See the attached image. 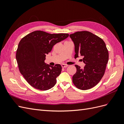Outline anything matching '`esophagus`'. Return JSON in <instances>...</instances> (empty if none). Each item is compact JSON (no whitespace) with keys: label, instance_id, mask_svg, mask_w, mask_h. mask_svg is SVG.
<instances>
[{"label":"esophagus","instance_id":"34e87169","mask_svg":"<svg viewBox=\"0 0 124 124\" xmlns=\"http://www.w3.org/2000/svg\"><path fill=\"white\" fill-rule=\"evenodd\" d=\"M62 68H66V67H68V65H66V64H64V63H62Z\"/></svg>","mask_w":124,"mask_h":124}]
</instances>
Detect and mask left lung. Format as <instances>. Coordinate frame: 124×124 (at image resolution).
Here are the masks:
<instances>
[{
  "label": "left lung",
  "mask_w": 124,
  "mask_h": 124,
  "mask_svg": "<svg viewBox=\"0 0 124 124\" xmlns=\"http://www.w3.org/2000/svg\"><path fill=\"white\" fill-rule=\"evenodd\" d=\"M74 44V57L83 56V69L75 65L77 72L72 77L73 84L81 90L94 87L103 77L108 60V53L103 40L93 33L82 31L70 35Z\"/></svg>",
  "instance_id": "left-lung-1"
}]
</instances>
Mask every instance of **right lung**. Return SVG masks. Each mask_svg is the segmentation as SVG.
<instances>
[{"instance_id":"right-lung-1","label":"right lung","mask_w":124,"mask_h":124,"mask_svg":"<svg viewBox=\"0 0 124 124\" xmlns=\"http://www.w3.org/2000/svg\"><path fill=\"white\" fill-rule=\"evenodd\" d=\"M68 37V33L51 34L37 31L21 39L16 51V61L21 73L33 87L46 91L55 85L62 66H51L44 61L54 45Z\"/></svg>"}]
</instances>
